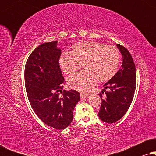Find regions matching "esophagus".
I'll return each instance as SVG.
<instances>
[{
    "instance_id": "obj_1",
    "label": "esophagus",
    "mask_w": 156,
    "mask_h": 156,
    "mask_svg": "<svg viewBox=\"0 0 156 156\" xmlns=\"http://www.w3.org/2000/svg\"><path fill=\"white\" fill-rule=\"evenodd\" d=\"M80 97H81V98H82V99H85V98H89V95L87 94H82V93H81L80 94Z\"/></svg>"
}]
</instances>
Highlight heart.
<instances>
[{"label": "heart", "mask_w": 156, "mask_h": 156, "mask_svg": "<svg viewBox=\"0 0 156 156\" xmlns=\"http://www.w3.org/2000/svg\"><path fill=\"white\" fill-rule=\"evenodd\" d=\"M72 52H64L59 59L61 69L67 75L74 74L82 65L84 71L67 79L70 88L86 91L95 84L108 82L119 69L121 54L114 45L95 41L82 42L72 46Z\"/></svg>", "instance_id": "1"}]
</instances>
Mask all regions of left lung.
<instances>
[{
  "instance_id": "obj_1",
  "label": "left lung",
  "mask_w": 156,
  "mask_h": 156,
  "mask_svg": "<svg viewBox=\"0 0 156 156\" xmlns=\"http://www.w3.org/2000/svg\"><path fill=\"white\" fill-rule=\"evenodd\" d=\"M123 57L121 68L115 76L104 85L110 91L106 92V97L101 98V105L99 117L104 122L113 123L119 121L127 112L133 99L136 87V71L135 64L131 54L124 47L116 44Z\"/></svg>"
}]
</instances>
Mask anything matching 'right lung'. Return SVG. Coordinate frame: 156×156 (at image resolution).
<instances>
[{"label":"right lung","mask_w":156,"mask_h":156,"mask_svg":"<svg viewBox=\"0 0 156 156\" xmlns=\"http://www.w3.org/2000/svg\"><path fill=\"white\" fill-rule=\"evenodd\" d=\"M61 49L57 41L42 43L27 59L25 84L30 104L45 124L62 130L73 120V111L80 99L78 91L63 89L65 82L59 59ZM63 97H58V91Z\"/></svg>","instance_id":"right-lung-1"}]
</instances>
